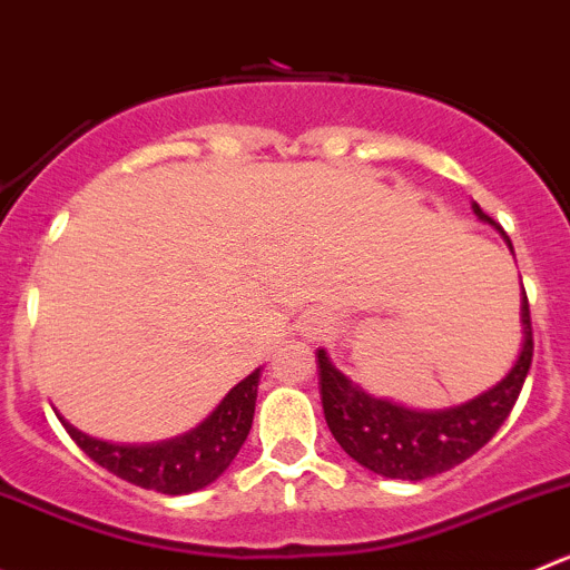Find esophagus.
Wrapping results in <instances>:
<instances>
[{
    "mask_svg": "<svg viewBox=\"0 0 570 570\" xmlns=\"http://www.w3.org/2000/svg\"><path fill=\"white\" fill-rule=\"evenodd\" d=\"M328 331V323H325L323 314H306L301 323V334L306 336V340H320V336Z\"/></svg>",
    "mask_w": 570,
    "mask_h": 570,
    "instance_id": "esophagus-1",
    "label": "esophagus"
}]
</instances>
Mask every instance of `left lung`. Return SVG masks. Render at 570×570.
<instances>
[{"label": "left lung", "mask_w": 570, "mask_h": 570, "mask_svg": "<svg viewBox=\"0 0 570 570\" xmlns=\"http://www.w3.org/2000/svg\"><path fill=\"white\" fill-rule=\"evenodd\" d=\"M479 223L501 234L512 253V242L488 214L473 203ZM515 256V253H512ZM523 340L515 364L504 379L471 401L449 409H412L392 397H379L342 373L328 353L320 347V395H323L325 423L336 443L351 460L367 471L403 482H423L429 476L451 471L471 460L482 445L493 440L507 414L515 406L521 386L532 367V317L527 292L521 289Z\"/></svg>", "instance_id": "8db88e82"}]
</instances>
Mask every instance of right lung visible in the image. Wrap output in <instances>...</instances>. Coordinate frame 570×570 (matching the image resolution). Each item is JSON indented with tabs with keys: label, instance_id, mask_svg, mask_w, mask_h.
<instances>
[{
	"label": "right lung",
	"instance_id": "1",
	"mask_svg": "<svg viewBox=\"0 0 570 570\" xmlns=\"http://www.w3.org/2000/svg\"><path fill=\"white\" fill-rule=\"evenodd\" d=\"M258 379H262V367L242 379L203 423L161 443H108V440L80 432L60 412L55 414L69 438L80 445L82 454L91 456L99 468L136 488L156 490L164 495H186L217 482L245 445L253 414H256Z\"/></svg>",
	"mask_w": 570,
	"mask_h": 570
}]
</instances>
